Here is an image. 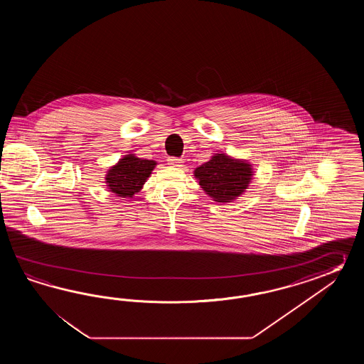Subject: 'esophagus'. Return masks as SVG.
Masks as SVG:
<instances>
[{"mask_svg": "<svg viewBox=\"0 0 364 364\" xmlns=\"http://www.w3.org/2000/svg\"><path fill=\"white\" fill-rule=\"evenodd\" d=\"M168 161H169V165L171 166H176V168H178V166H182V159H176V157H169L168 159Z\"/></svg>", "mask_w": 364, "mask_h": 364, "instance_id": "esophagus-1", "label": "esophagus"}]
</instances>
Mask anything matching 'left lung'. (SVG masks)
Returning <instances> with one entry per match:
<instances>
[{"instance_id":"obj_1","label":"left lung","mask_w":364,"mask_h":364,"mask_svg":"<svg viewBox=\"0 0 364 364\" xmlns=\"http://www.w3.org/2000/svg\"><path fill=\"white\" fill-rule=\"evenodd\" d=\"M252 166L246 160L216 154L193 171L201 188L218 203H230L246 191L252 179Z\"/></svg>"}]
</instances>
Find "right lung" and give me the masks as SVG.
<instances>
[{
    "label": "right lung",
    "instance_id": "1",
    "mask_svg": "<svg viewBox=\"0 0 364 364\" xmlns=\"http://www.w3.org/2000/svg\"><path fill=\"white\" fill-rule=\"evenodd\" d=\"M156 161L139 159L134 154L124 156L118 163L107 173L105 183L109 191L119 198H132L139 193L148 177L155 169Z\"/></svg>",
    "mask_w": 364,
    "mask_h": 364
}]
</instances>
